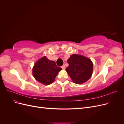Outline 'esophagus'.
<instances>
[{
	"mask_svg": "<svg viewBox=\"0 0 124 124\" xmlns=\"http://www.w3.org/2000/svg\"><path fill=\"white\" fill-rule=\"evenodd\" d=\"M62 69L64 70V69H65V68H66L65 65H63L62 66Z\"/></svg>",
	"mask_w": 124,
	"mask_h": 124,
	"instance_id": "1",
	"label": "esophagus"
}]
</instances>
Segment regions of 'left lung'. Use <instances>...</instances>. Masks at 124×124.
<instances>
[{"label": "left lung", "instance_id": "left-lung-1", "mask_svg": "<svg viewBox=\"0 0 124 124\" xmlns=\"http://www.w3.org/2000/svg\"><path fill=\"white\" fill-rule=\"evenodd\" d=\"M69 66L66 70L73 82L82 84L91 77L93 64L91 60L81 55L73 54L68 59Z\"/></svg>", "mask_w": 124, "mask_h": 124}]
</instances>
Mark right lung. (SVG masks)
<instances>
[{
    "mask_svg": "<svg viewBox=\"0 0 124 124\" xmlns=\"http://www.w3.org/2000/svg\"><path fill=\"white\" fill-rule=\"evenodd\" d=\"M62 68L58 67L54 61H50L44 56L37 61L32 69V73L35 79L44 85H49L55 78Z\"/></svg>",
    "mask_w": 124,
    "mask_h": 124,
    "instance_id": "right-lung-1",
    "label": "right lung"
}]
</instances>
